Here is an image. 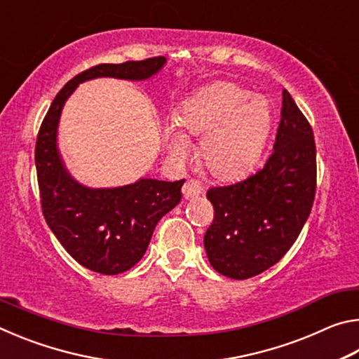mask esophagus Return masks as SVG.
Returning a JSON list of instances; mask_svg holds the SVG:
<instances>
[{
    "label": "esophagus",
    "instance_id": "34e87169",
    "mask_svg": "<svg viewBox=\"0 0 359 359\" xmlns=\"http://www.w3.org/2000/svg\"><path fill=\"white\" fill-rule=\"evenodd\" d=\"M203 193V187L198 184L196 180H187L185 185L182 187V194H184V199H193L199 196Z\"/></svg>",
    "mask_w": 359,
    "mask_h": 359
}]
</instances>
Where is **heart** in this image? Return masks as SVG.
Returning <instances> with one entry per match:
<instances>
[{
    "mask_svg": "<svg viewBox=\"0 0 359 359\" xmlns=\"http://www.w3.org/2000/svg\"><path fill=\"white\" fill-rule=\"evenodd\" d=\"M271 123V106L264 96L252 95L236 83L217 82L180 106L165 130L166 150L180 160L188 150L183 135L203 136L199 156L204 166L217 177L233 179L258 161Z\"/></svg>",
    "mask_w": 359,
    "mask_h": 359,
    "instance_id": "1",
    "label": "heart"
}]
</instances>
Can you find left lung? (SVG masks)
<instances>
[{
	"instance_id": "8db88e82",
	"label": "left lung",
	"mask_w": 359,
	"mask_h": 359,
	"mask_svg": "<svg viewBox=\"0 0 359 359\" xmlns=\"http://www.w3.org/2000/svg\"><path fill=\"white\" fill-rule=\"evenodd\" d=\"M315 187L313 133L283 90L274 151L264 168L238 184L208 191L215 210L204 236L212 267L222 276L245 280L278 263L311 214Z\"/></svg>"
}]
</instances>
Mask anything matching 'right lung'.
Wrapping results in <instances>:
<instances>
[{"mask_svg": "<svg viewBox=\"0 0 359 359\" xmlns=\"http://www.w3.org/2000/svg\"><path fill=\"white\" fill-rule=\"evenodd\" d=\"M165 65V57H155L93 66L60 90L42 120L34 151L42 214L65 250L79 264L100 274H120L144 257L156 223L180 203L185 179H139L114 188L79 184L58 150L60 117L79 83L98 77L147 81Z\"/></svg>", "mask_w": 359, "mask_h": 359, "instance_id": "right-lung-1", "label": "right lung"}]
</instances>
